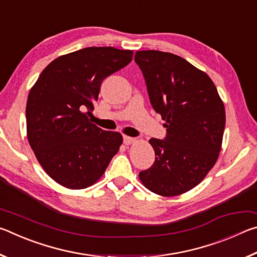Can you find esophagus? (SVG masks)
Wrapping results in <instances>:
<instances>
[{
	"instance_id": "esophagus-1",
	"label": "esophagus",
	"mask_w": 257,
	"mask_h": 257,
	"mask_svg": "<svg viewBox=\"0 0 257 257\" xmlns=\"http://www.w3.org/2000/svg\"><path fill=\"white\" fill-rule=\"evenodd\" d=\"M135 142V138L133 137H128V136H123V143L125 145H130L133 144V143Z\"/></svg>"
}]
</instances>
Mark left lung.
<instances>
[{"label": "left lung", "mask_w": 257, "mask_h": 257, "mask_svg": "<svg viewBox=\"0 0 257 257\" xmlns=\"http://www.w3.org/2000/svg\"><path fill=\"white\" fill-rule=\"evenodd\" d=\"M135 62L167 128L163 139L151 138L155 161L139 179L155 194L177 196L197 186L215 164L225 125L223 103L211 78L180 56L137 51Z\"/></svg>", "instance_id": "obj_1"}]
</instances>
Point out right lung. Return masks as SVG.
Instances as JSON below:
<instances>
[{
	"instance_id": "right-lung-1",
	"label": "right lung",
	"mask_w": 257,
	"mask_h": 257,
	"mask_svg": "<svg viewBox=\"0 0 257 257\" xmlns=\"http://www.w3.org/2000/svg\"><path fill=\"white\" fill-rule=\"evenodd\" d=\"M133 51L85 47L47 66L30 89L27 135L38 162L58 184L82 189L96 182L122 144L120 133L92 123L102 81L133 60Z\"/></svg>"
}]
</instances>
